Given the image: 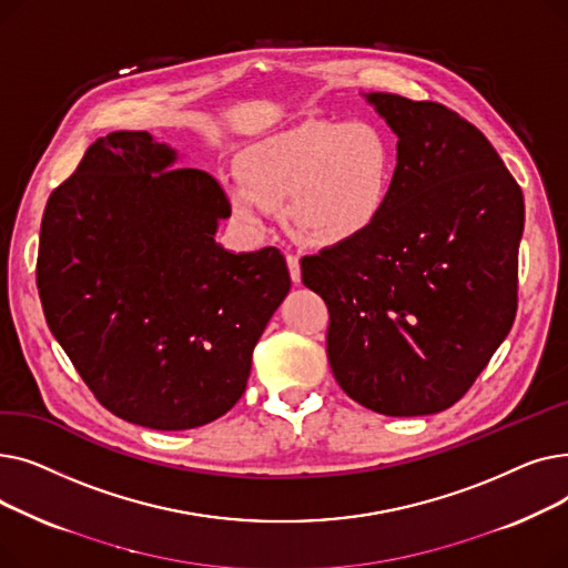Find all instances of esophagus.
Here are the masks:
<instances>
[{
	"label": "esophagus",
	"mask_w": 568,
	"mask_h": 568,
	"mask_svg": "<svg viewBox=\"0 0 568 568\" xmlns=\"http://www.w3.org/2000/svg\"><path fill=\"white\" fill-rule=\"evenodd\" d=\"M285 260H287V268H290V278L294 281V283H300L302 281V264H300V257L296 255H285Z\"/></svg>",
	"instance_id": "esophagus-1"
}]
</instances>
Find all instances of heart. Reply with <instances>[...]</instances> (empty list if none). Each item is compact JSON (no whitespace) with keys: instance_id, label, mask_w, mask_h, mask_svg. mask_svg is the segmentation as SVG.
<instances>
[{"instance_id":"b5f03b06","label":"heart","mask_w":568,"mask_h":568,"mask_svg":"<svg viewBox=\"0 0 568 568\" xmlns=\"http://www.w3.org/2000/svg\"><path fill=\"white\" fill-rule=\"evenodd\" d=\"M239 172L244 186L230 189V200L246 223L257 225L281 206L296 242L336 248L384 216L396 184V146L373 122L308 119L251 144Z\"/></svg>"}]
</instances>
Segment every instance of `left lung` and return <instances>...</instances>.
Returning <instances> with one entry per match:
<instances>
[{
  "label": "left lung",
  "mask_w": 568,
  "mask_h": 568,
  "mask_svg": "<svg viewBox=\"0 0 568 568\" xmlns=\"http://www.w3.org/2000/svg\"><path fill=\"white\" fill-rule=\"evenodd\" d=\"M398 135L379 223L302 257L329 308L326 356L341 389L386 416L458 403L511 332L525 200L488 138L433 101L366 94Z\"/></svg>",
  "instance_id": "obj_1"
}]
</instances>
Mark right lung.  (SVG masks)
I'll list each match as a JSON object with an SVG mask.
<instances>
[{
	"label": "right lung",
	"instance_id": "1",
	"mask_svg": "<svg viewBox=\"0 0 568 568\" xmlns=\"http://www.w3.org/2000/svg\"><path fill=\"white\" fill-rule=\"evenodd\" d=\"M146 131L87 149L45 204L37 287L52 336L119 419L154 430L216 422L290 292L278 248L214 242L230 200Z\"/></svg>",
	"mask_w": 568,
	"mask_h": 568
}]
</instances>
